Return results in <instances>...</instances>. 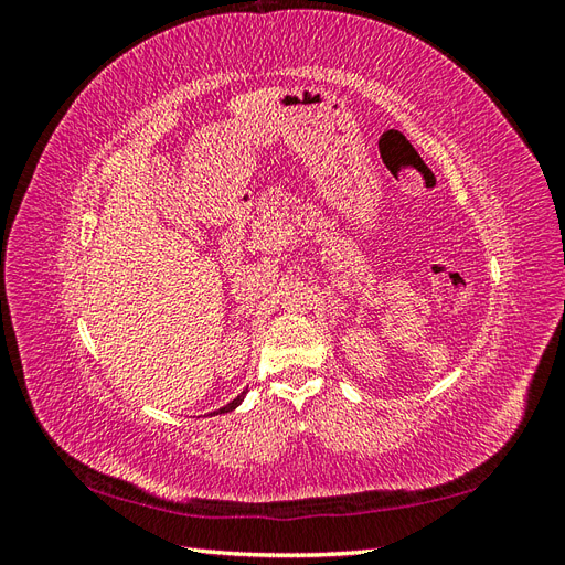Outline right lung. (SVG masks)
Instances as JSON below:
<instances>
[{"mask_svg":"<svg viewBox=\"0 0 565 565\" xmlns=\"http://www.w3.org/2000/svg\"><path fill=\"white\" fill-rule=\"evenodd\" d=\"M245 393H247V388L245 391H241V393H237V396L231 401V403H226L224 407H218V409H214V415L216 413H228V409H233V407H237V405H241L243 403V398H245Z\"/></svg>","mask_w":565,"mask_h":565,"instance_id":"add662e5","label":"right lung"}]
</instances>
